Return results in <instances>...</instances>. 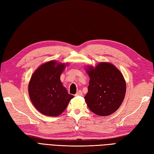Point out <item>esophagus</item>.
Wrapping results in <instances>:
<instances>
[{"mask_svg":"<svg viewBox=\"0 0 154 154\" xmlns=\"http://www.w3.org/2000/svg\"><path fill=\"white\" fill-rule=\"evenodd\" d=\"M76 96H83V92H82L81 91H77V92L75 94Z\"/></svg>","mask_w":154,"mask_h":154,"instance_id":"1","label":"esophagus"}]
</instances>
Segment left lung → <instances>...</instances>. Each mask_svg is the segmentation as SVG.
<instances>
[{
	"label": "left lung",
	"instance_id": "1",
	"mask_svg": "<svg viewBox=\"0 0 154 154\" xmlns=\"http://www.w3.org/2000/svg\"><path fill=\"white\" fill-rule=\"evenodd\" d=\"M85 68L90 80L85 102L92 112L108 116L118 109L126 93V82L122 73L113 64L100 62Z\"/></svg>",
	"mask_w": 154,
	"mask_h": 154
}]
</instances>
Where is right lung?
Masks as SVG:
<instances>
[{
  "label": "right lung",
  "mask_w": 154,
  "mask_h": 154,
  "mask_svg": "<svg viewBox=\"0 0 154 154\" xmlns=\"http://www.w3.org/2000/svg\"><path fill=\"white\" fill-rule=\"evenodd\" d=\"M69 63L51 60L41 64L31 75L28 85L31 101L39 112L49 117L60 116L74 96L60 80Z\"/></svg>",
  "instance_id": "1"
}]
</instances>
